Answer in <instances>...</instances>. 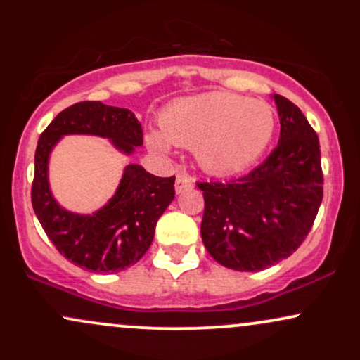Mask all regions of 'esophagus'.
I'll use <instances>...</instances> for the list:
<instances>
[{"instance_id":"esophagus-1","label":"esophagus","mask_w":360,"mask_h":360,"mask_svg":"<svg viewBox=\"0 0 360 360\" xmlns=\"http://www.w3.org/2000/svg\"><path fill=\"white\" fill-rule=\"evenodd\" d=\"M191 186H193V183H191V179H189V176H186V174H177V176H176V184H174V188H176V193H177V194L183 193L184 189L191 188Z\"/></svg>"}]
</instances>
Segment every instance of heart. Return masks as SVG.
I'll return each mask as SVG.
<instances>
[{
  "mask_svg": "<svg viewBox=\"0 0 360 360\" xmlns=\"http://www.w3.org/2000/svg\"><path fill=\"white\" fill-rule=\"evenodd\" d=\"M162 131L148 130L147 146L169 154L172 143L194 147L196 162L214 176L240 172L269 147L276 113L266 101L212 91L172 101L160 115Z\"/></svg>",
  "mask_w": 360,
  "mask_h": 360,
  "instance_id": "obj_1",
  "label": "heart"
}]
</instances>
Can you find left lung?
<instances>
[{
  "label": "left lung",
  "mask_w": 360,
  "mask_h": 360,
  "mask_svg": "<svg viewBox=\"0 0 360 360\" xmlns=\"http://www.w3.org/2000/svg\"><path fill=\"white\" fill-rule=\"evenodd\" d=\"M271 98L281 123L271 155L237 181L198 184L206 250L233 271H262L289 257L311 230L323 198L315 130L298 106L279 94Z\"/></svg>",
  "instance_id": "obj_1"
}]
</instances>
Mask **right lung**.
Listing matches in <instances>:
<instances>
[{"label": "right lung", "mask_w": 360, "mask_h": 360, "mask_svg": "<svg viewBox=\"0 0 360 360\" xmlns=\"http://www.w3.org/2000/svg\"><path fill=\"white\" fill-rule=\"evenodd\" d=\"M65 135H93L110 140L130 157L142 147V125L134 111L82 101L60 111L40 135L35 150L32 205L56 249L72 264L113 274L137 264L152 240L157 220L174 200V177H157L140 164H128L113 196L91 213L64 208L49 179L51 154Z\"/></svg>", "instance_id": "obj_1"}]
</instances>
